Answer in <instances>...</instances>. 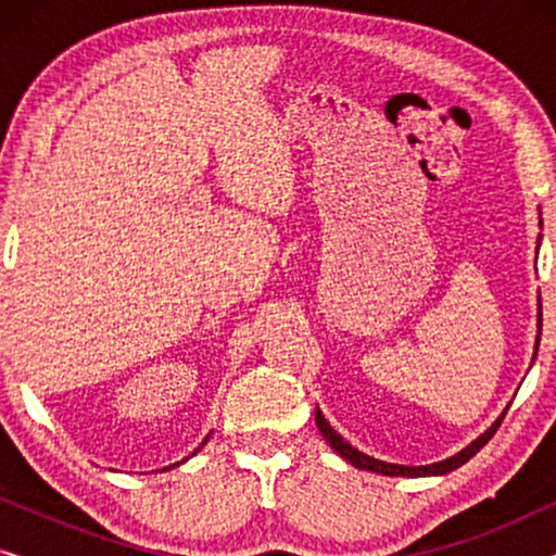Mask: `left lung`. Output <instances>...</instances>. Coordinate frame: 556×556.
Here are the masks:
<instances>
[{"mask_svg": "<svg viewBox=\"0 0 556 556\" xmlns=\"http://www.w3.org/2000/svg\"><path fill=\"white\" fill-rule=\"evenodd\" d=\"M539 326H542V301H539ZM539 333H542V331H539ZM539 333H536V349H539ZM504 415H506V413H504ZM504 415H501L498 420L493 422L491 428L483 432V435H478V438L473 440V443L463 447L460 453H455V455H451V458H445V460L430 463V466H397V463H384V460L369 458L367 453L356 451V447L349 445L346 440L341 438L339 432L333 430L329 422H326V417L321 415V409H316V425H318V430H321V435L326 438V443H329V445L333 447V451H337V453L341 455V458L352 463L354 468L371 470V473H382V476H407V478H417V476H445V473H451V470L460 468L463 463H468V460L473 458V455H476L478 451H481V447L493 438V432L498 430V425H501V420H504Z\"/></svg>", "mask_w": 556, "mask_h": 556, "instance_id": "8db88e82", "label": "left lung"}]
</instances>
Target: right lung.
<instances>
[{
	"instance_id": "obj_1",
	"label": "right lung",
	"mask_w": 556,
	"mask_h": 556,
	"mask_svg": "<svg viewBox=\"0 0 556 556\" xmlns=\"http://www.w3.org/2000/svg\"><path fill=\"white\" fill-rule=\"evenodd\" d=\"M207 440H210V435H207V438H204V443H207ZM204 443H202V445H204ZM197 451H200V447H197ZM197 451H194V453H197ZM194 453H192V455H194Z\"/></svg>"
}]
</instances>
